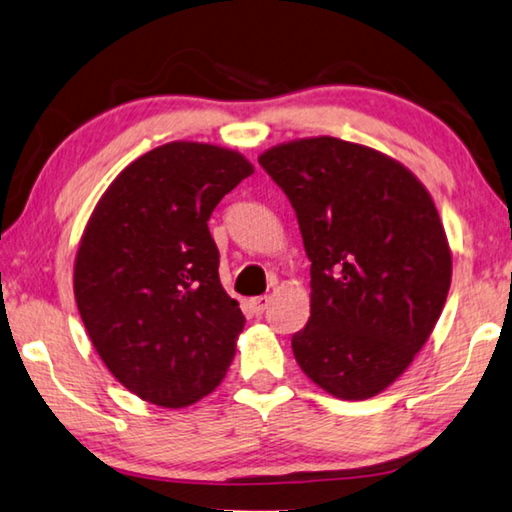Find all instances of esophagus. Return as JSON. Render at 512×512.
I'll use <instances>...</instances> for the list:
<instances>
[{"label":"esophagus","mask_w":512,"mask_h":512,"mask_svg":"<svg viewBox=\"0 0 512 512\" xmlns=\"http://www.w3.org/2000/svg\"><path fill=\"white\" fill-rule=\"evenodd\" d=\"M269 305H271V296H257L250 300V307H253L255 314H264Z\"/></svg>","instance_id":"1"}]
</instances>
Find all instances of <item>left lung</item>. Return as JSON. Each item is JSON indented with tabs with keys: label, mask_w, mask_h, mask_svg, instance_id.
<instances>
[{
	"label": "left lung",
	"mask_w": 512,
	"mask_h": 512,
	"mask_svg": "<svg viewBox=\"0 0 512 512\" xmlns=\"http://www.w3.org/2000/svg\"><path fill=\"white\" fill-rule=\"evenodd\" d=\"M259 164L294 207L312 262L296 362L337 399L376 396L415 360L449 294L431 193L387 154L332 136L275 145Z\"/></svg>",
	"instance_id": "obj_1"
}]
</instances>
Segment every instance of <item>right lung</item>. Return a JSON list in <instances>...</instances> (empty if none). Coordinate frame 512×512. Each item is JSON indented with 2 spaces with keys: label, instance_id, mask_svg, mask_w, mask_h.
Masks as SVG:
<instances>
[{
  "label": "right lung",
  "instance_id": "right-lung-1",
  "mask_svg": "<svg viewBox=\"0 0 512 512\" xmlns=\"http://www.w3.org/2000/svg\"><path fill=\"white\" fill-rule=\"evenodd\" d=\"M253 170L218 145H159L88 218L75 259L81 321L107 369L143 401L186 408L232 364L246 316L218 278L207 221Z\"/></svg>",
  "mask_w": 512,
  "mask_h": 512
}]
</instances>
